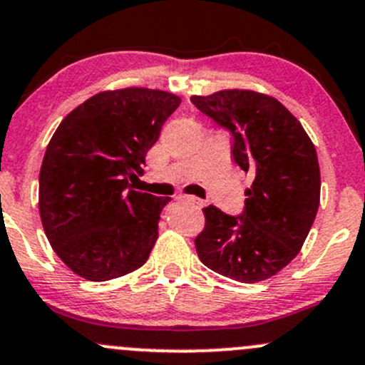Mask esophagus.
<instances>
[{"mask_svg":"<svg viewBox=\"0 0 365 365\" xmlns=\"http://www.w3.org/2000/svg\"><path fill=\"white\" fill-rule=\"evenodd\" d=\"M176 199H178V201H182V202H189V205H194V206H197V208H202V206H205V202H202L201 199L194 197V195H185V194H180V195H176Z\"/></svg>","mask_w":365,"mask_h":365,"instance_id":"esophagus-1","label":"esophagus"}]
</instances>
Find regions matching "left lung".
<instances>
[{
    "instance_id": "obj_1",
    "label": "left lung",
    "mask_w": 365,
    "mask_h": 365,
    "mask_svg": "<svg viewBox=\"0 0 365 365\" xmlns=\"http://www.w3.org/2000/svg\"><path fill=\"white\" fill-rule=\"evenodd\" d=\"M199 112L227 129L232 159L252 173L241 215L210 205L195 250L206 267L241 283L282 271L302 248L320 205V166L313 141L278 99L227 89L192 96Z\"/></svg>"
}]
</instances>
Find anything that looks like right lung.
<instances>
[{
    "instance_id": "right-lung-1",
    "label": "right lung",
    "mask_w": 365,
    "mask_h": 365,
    "mask_svg": "<svg viewBox=\"0 0 365 365\" xmlns=\"http://www.w3.org/2000/svg\"><path fill=\"white\" fill-rule=\"evenodd\" d=\"M182 99L128 87L92 96L64 117L40 170V217L53 252L75 274L106 282L147 262L170 197L129 180Z\"/></svg>"
}]
</instances>
